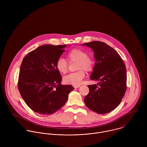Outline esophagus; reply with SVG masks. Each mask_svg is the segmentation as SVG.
<instances>
[{
  "instance_id": "obj_1",
  "label": "esophagus",
  "mask_w": 147,
  "mask_h": 147,
  "mask_svg": "<svg viewBox=\"0 0 147 147\" xmlns=\"http://www.w3.org/2000/svg\"><path fill=\"white\" fill-rule=\"evenodd\" d=\"M80 86V85H75L74 86V88H79Z\"/></svg>"
}]
</instances>
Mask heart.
I'll use <instances>...</instances> for the list:
<instances>
[{
    "label": "heart",
    "instance_id": "b5f03b06",
    "mask_svg": "<svg viewBox=\"0 0 147 147\" xmlns=\"http://www.w3.org/2000/svg\"><path fill=\"white\" fill-rule=\"evenodd\" d=\"M67 59L68 62L77 61L76 68L78 71L68 74L64 78V82L65 84L78 85L85 77V72H90L94 66L93 60L84 50L79 49H74L67 54ZM56 67L59 72L65 74L68 71V63L64 58H59L56 63Z\"/></svg>",
    "mask_w": 147,
    "mask_h": 147
}]
</instances>
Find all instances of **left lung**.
Segmentation results:
<instances>
[{
	"label": "left lung",
	"mask_w": 147,
	"mask_h": 147,
	"mask_svg": "<svg viewBox=\"0 0 147 147\" xmlns=\"http://www.w3.org/2000/svg\"><path fill=\"white\" fill-rule=\"evenodd\" d=\"M94 52L96 61L90 79L97 84L88 85L89 93L85 97V105L100 114L111 112L121 102L126 93L125 64L118 53L104 42L84 43Z\"/></svg>",
	"instance_id": "1"
}]
</instances>
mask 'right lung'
<instances>
[{
  "label": "right lung",
  "instance_id": "add662e5",
  "mask_svg": "<svg viewBox=\"0 0 147 147\" xmlns=\"http://www.w3.org/2000/svg\"><path fill=\"white\" fill-rule=\"evenodd\" d=\"M66 46L42 45L29 53L21 63L19 90L26 104L40 114L58 111L74 89L71 85L61 83L62 76L56 67Z\"/></svg>",
  "mask_w": 147,
  "mask_h": 147
}]
</instances>
